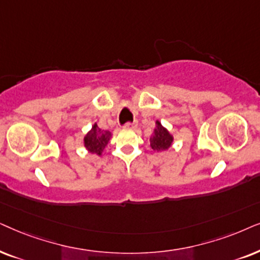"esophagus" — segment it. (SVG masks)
<instances>
[{
	"label": "esophagus",
	"mask_w": 260,
	"mask_h": 260,
	"mask_svg": "<svg viewBox=\"0 0 260 260\" xmlns=\"http://www.w3.org/2000/svg\"><path fill=\"white\" fill-rule=\"evenodd\" d=\"M124 128H134L136 127V122H126L123 124Z\"/></svg>",
	"instance_id": "34e87169"
}]
</instances>
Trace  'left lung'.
<instances>
[{
  "label": "left lung",
  "mask_w": 260,
  "mask_h": 260,
  "mask_svg": "<svg viewBox=\"0 0 260 260\" xmlns=\"http://www.w3.org/2000/svg\"><path fill=\"white\" fill-rule=\"evenodd\" d=\"M172 137L171 134L168 132V129L161 126V123L157 121L155 122V128L150 138L151 141V147L153 148V151H166L172 144Z\"/></svg>",
  "instance_id": "1"
}]
</instances>
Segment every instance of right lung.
<instances>
[{"instance_id":"obj_1","label":"right lung","mask_w":260,"mask_h":260,"mask_svg":"<svg viewBox=\"0 0 260 260\" xmlns=\"http://www.w3.org/2000/svg\"><path fill=\"white\" fill-rule=\"evenodd\" d=\"M110 139V133L99 128L98 124H94L91 131L84 138V146L90 153L101 155L103 148L107 146Z\"/></svg>"}]
</instances>
